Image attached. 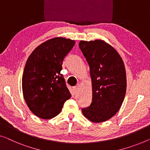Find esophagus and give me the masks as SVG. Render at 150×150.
I'll return each instance as SVG.
<instances>
[{"mask_svg":"<svg viewBox=\"0 0 150 150\" xmlns=\"http://www.w3.org/2000/svg\"><path fill=\"white\" fill-rule=\"evenodd\" d=\"M77 90H78V86H75L73 88V93L75 94L77 92Z\"/></svg>","mask_w":150,"mask_h":150,"instance_id":"1","label":"esophagus"}]
</instances>
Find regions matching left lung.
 Segmentation results:
<instances>
[{"mask_svg": "<svg viewBox=\"0 0 150 150\" xmlns=\"http://www.w3.org/2000/svg\"><path fill=\"white\" fill-rule=\"evenodd\" d=\"M80 50L89 66L92 100L82 112L88 119L102 122L116 115L127 89L123 61L113 47L100 40L80 41Z\"/></svg>", "mask_w": 150, "mask_h": 150, "instance_id": "1", "label": "left lung"}]
</instances>
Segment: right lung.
I'll return each instance as SVG.
<instances>
[{"mask_svg": "<svg viewBox=\"0 0 150 150\" xmlns=\"http://www.w3.org/2000/svg\"><path fill=\"white\" fill-rule=\"evenodd\" d=\"M75 44L64 38L49 40L38 46L26 62L22 78L23 97L39 118L56 117L71 96L61 71L64 59Z\"/></svg>", "mask_w": 150, "mask_h": 150, "instance_id": "obj_1", "label": "right lung"}]
</instances>
